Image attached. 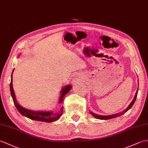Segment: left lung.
<instances>
[{
	"instance_id": "1",
	"label": "left lung",
	"mask_w": 148,
	"mask_h": 148,
	"mask_svg": "<svg viewBox=\"0 0 148 148\" xmlns=\"http://www.w3.org/2000/svg\"><path fill=\"white\" fill-rule=\"evenodd\" d=\"M139 84V83H138ZM137 92H138V88H137V90L136 91V93L135 95V97L134 98L133 100L132 101V102L130 103V105L127 106V107L126 108V109H125L124 110H123L122 112H120V113H115V114H113V115H97L96 114V113H92L91 112H90V113H91V114L94 116V117L97 118L98 119H101V120H108V119H113V118H115V117H117V116H121L122 115L124 114V113L125 112H127L132 107V106H133L134 103V102L136 101V97H137Z\"/></svg>"
}]
</instances>
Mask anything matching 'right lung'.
Wrapping results in <instances>:
<instances>
[{
	"instance_id": "1",
	"label": "right lung",
	"mask_w": 148,
	"mask_h": 148,
	"mask_svg": "<svg viewBox=\"0 0 148 148\" xmlns=\"http://www.w3.org/2000/svg\"><path fill=\"white\" fill-rule=\"evenodd\" d=\"M14 72V69L11 74V81L10 83V91H11V95L13 99L14 103L15 105L17 110L22 115L26 116L33 121H41V122H52L57 121L60 119V116L63 113V106L58 110L56 112H43V111H33L30 110L26 109L21 106L18 101L16 100V96L14 92V89L12 86V73ZM72 88V86L69 84L63 87L61 90V95L59 98V103H62L64 101V97L65 95H66L70 91L71 89Z\"/></svg>"
}]
</instances>
